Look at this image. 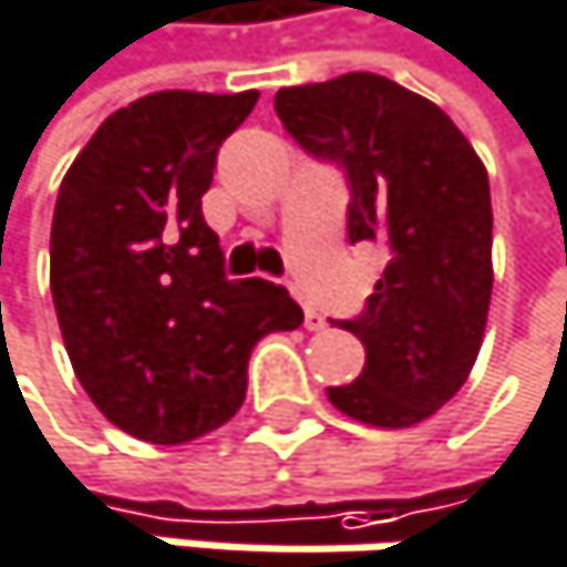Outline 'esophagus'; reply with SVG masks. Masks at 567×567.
<instances>
[{
    "instance_id": "obj_1",
    "label": "esophagus",
    "mask_w": 567,
    "mask_h": 567,
    "mask_svg": "<svg viewBox=\"0 0 567 567\" xmlns=\"http://www.w3.org/2000/svg\"><path fill=\"white\" fill-rule=\"evenodd\" d=\"M306 329L309 332H322V329H329V319L322 312H316L312 306H306Z\"/></svg>"
}]
</instances>
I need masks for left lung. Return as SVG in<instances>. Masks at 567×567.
I'll use <instances>...</instances> for the list:
<instances>
[{
  "label": "left lung",
  "mask_w": 567,
  "mask_h": 567,
  "mask_svg": "<svg viewBox=\"0 0 567 567\" xmlns=\"http://www.w3.org/2000/svg\"><path fill=\"white\" fill-rule=\"evenodd\" d=\"M275 112L309 155L346 172L349 241L389 251L362 316L342 322L365 346V369L329 402L375 429L419 425L465 385L482 349L488 172L435 102L375 72L278 89Z\"/></svg>",
  "instance_id": "8db88e82"
}]
</instances>
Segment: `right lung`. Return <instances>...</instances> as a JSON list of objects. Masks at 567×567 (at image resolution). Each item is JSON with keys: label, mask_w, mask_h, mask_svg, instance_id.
Wrapping results in <instances>:
<instances>
[{"label": "right lung", "mask_w": 567, "mask_h": 567, "mask_svg": "<svg viewBox=\"0 0 567 567\" xmlns=\"http://www.w3.org/2000/svg\"><path fill=\"white\" fill-rule=\"evenodd\" d=\"M258 92H152L112 112L65 172L49 286L75 379L122 432L182 445L225 425L268 332L302 326L265 278H225L202 218L218 145Z\"/></svg>", "instance_id": "right-lung-1"}]
</instances>
